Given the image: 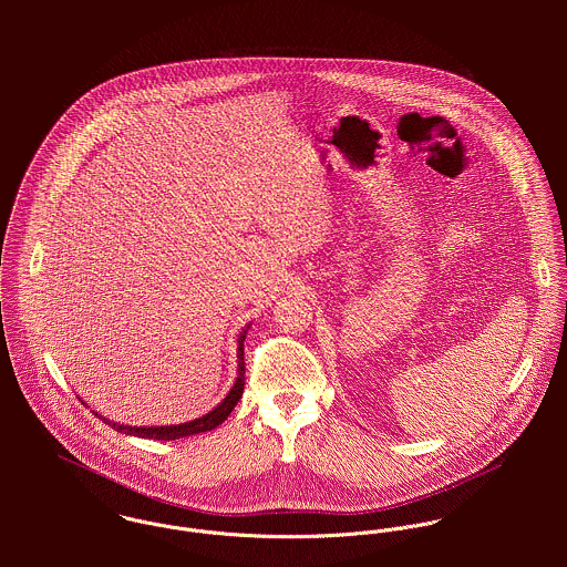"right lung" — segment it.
<instances>
[{"instance_id":"1","label":"right lung","mask_w":567,"mask_h":567,"mask_svg":"<svg viewBox=\"0 0 567 567\" xmlns=\"http://www.w3.org/2000/svg\"><path fill=\"white\" fill-rule=\"evenodd\" d=\"M244 338H246V329L240 333L238 338V380L236 384L231 386L229 395L216 405L214 410H209L207 414L194 419V421H187V423H178V425H157V427H137V425H120V423H113L109 419H102L104 423H111L117 432H124V434H133V436H140V439H155V441H174V439H183V436H192V434H200V432H209L214 427H218L229 414L231 410L238 405V402L243 400L244 391Z\"/></svg>"}]
</instances>
